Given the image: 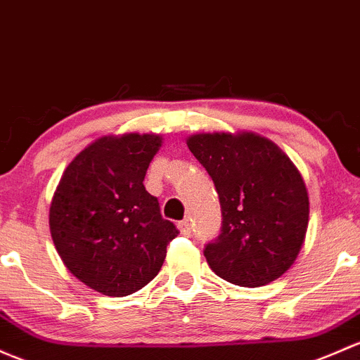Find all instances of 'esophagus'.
I'll return each mask as SVG.
<instances>
[{
    "label": "esophagus",
    "mask_w": 360,
    "mask_h": 360,
    "mask_svg": "<svg viewBox=\"0 0 360 360\" xmlns=\"http://www.w3.org/2000/svg\"><path fill=\"white\" fill-rule=\"evenodd\" d=\"M177 228H179L181 234H184V236H190L191 234V224L188 219H184V221H181L179 224H177Z\"/></svg>",
    "instance_id": "esophagus-1"
}]
</instances>
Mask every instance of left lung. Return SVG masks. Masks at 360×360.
I'll return each instance as SVG.
<instances>
[{
    "instance_id": "left-lung-1",
    "label": "left lung",
    "mask_w": 360,
    "mask_h": 360,
    "mask_svg": "<svg viewBox=\"0 0 360 360\" xmlns=\"http://www.w3.org/2000/svg\"><path fill=\"white\" fill-rule=\"evenodd\" d=\"M186 143L221 202V234L203 250L210 269L247 288L285 274L309 226L307 188L293 162L253 132L195 134Z\"/></svg>"
}]
</instances>
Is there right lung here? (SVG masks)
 <instances>
[{"mask_svg":"<svg viewBox=\"0 0 360 360\" xmlns=\"http://www.w3.org/2000/svg\"><path fill=\"white\" fill-rule=\"evenodd\" d=\"M158 134L105 136L63 172L50 207L56 252L79 281L108 297H126L158 274L179 234L145 190Z\"/></svg>","mask_w":360,"mask_h":360,"instance_id":"obj_1","label":"right lung"}]
</instances>
